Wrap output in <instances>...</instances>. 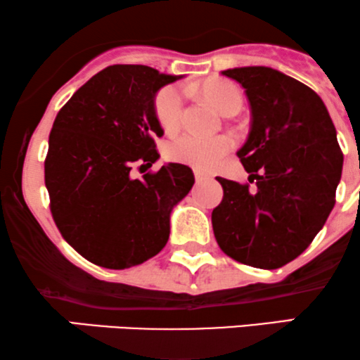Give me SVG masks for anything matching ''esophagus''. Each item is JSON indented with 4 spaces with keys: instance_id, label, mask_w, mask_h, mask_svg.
I'll return each instance as SVG.
<instances>
[{
    "instance_id": "34e87169",
    "label": "esophagus",
    "mask_w": 360,
    "mask_h": 360,
    "mask_svg": "<svg viewBox=\"0 0 360 360\" xmlns=\"http://www.w3.org/2000/svg\"><path fill=\"white\" fill-rule=\"evenodd\" d=\"M193 175H195V180L197 181L211 179V175H209V173H205V172H202V169H193Z\"/></svg>"
}]
</instances>
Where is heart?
<instances>
[{
	"label": "heart",
	"mask_w": 360,
	"mask_h": 360,
	"mask_svg": "<svg viewBox=\"0 0 360 360\" xmlns=\"http://www.w3.org/2000/svg\"><path fill=\"white\" fill-rule=\"evenodd\" d=\"M202 95L214 108L226 114L233 105H241V95L231 83L207 82L202 86ZM155 112L160 126L167 132L175 131L181 122L184 114V93L179 86L161 88L155 98ZM233 146L231 139L226 136L205 137L199 134H181L172 141L167 148V155L173 161L191 165L193 168H212L224 158Z\"/></svg>",
	"instance_id": "obj_1"
}]
</instances>
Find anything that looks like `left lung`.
<instances>
[{
	"label": "left lung",
	"mask_w": 360,
	"mask_h": 360,
	"mask_svg": "<svg viewBox=\"0 0 360 360\" xmlns=\"http://www.w3.org/2000/svg\"><path fill=\"white\" fill-rule=\"evenodd\" d=\"M245 88L252 127L238 149L248 181L217 176L223 200L212 211L217 245L258 269H278L300 257L335 205L343 155L320 96L267 66L223 71Z\"/></svg>",
	"instance_id": "1"
}]
</instances>
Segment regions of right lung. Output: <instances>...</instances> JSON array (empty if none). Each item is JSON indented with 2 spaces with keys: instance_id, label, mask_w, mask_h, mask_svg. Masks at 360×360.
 Wrapping results in <instances>:
<instances>
[{
  "instance_id": "right-lung-1",
  "label": "right lung",
  "mask_w": 360,
  "mask_h": 360,
  "mask_svg": "<svg viewBox=\"0 0 360 360\" xmlns=\"http://www.w3.org/2000/svg\"><path fill=\"white\" fill-rule=\"evenodd\" d=\"M181 76L143 64L96 72L59 110L49 136L46 187L64 240L105 269H129L163 250L169 214L191 192L192 169L167 163L134 179V165L160 158L156 93Z\"/></svg>"
}]
</instances>
